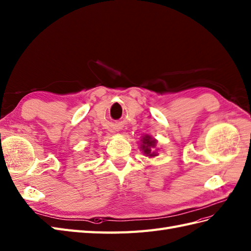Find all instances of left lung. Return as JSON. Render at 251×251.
Here are the masks:
<instances>
[{
    "label": "left lung",
    "mask_w": 251,
    "mask_h": 251,
    "mask_svg": "<svg viewBox=\"0 0 251 251\" xmlns=\"http://www.w3.org/2000/svg\"><path fill=\"white\" fill-rule=\"evenodd\" d=\"M142 147H140V149L144 151V153L147 156H155L156 153L155 152H152V149L154 148L155 145H156V140L152 138L150 135H145L142 139Z\"/></svg>",
    "instance_id": "1"
}]
</instances>
